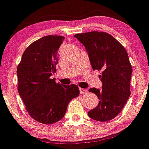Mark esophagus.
Instances as JSON below:
<instances>
[{
  "mask_svg": "<svg viewBox=\"0 0 149 149\" xmlns=\"http://www.w3.org/2000/svg\"><path fill=\"white\" fill-rule=\"evenodd\" d=\"M87 92H88V90L86 88H80V94H84V93H86Z\"/></svg>",
  "mask_w": 149,
  "mask_h": 149,
  "instance_id": "obj_1",
  "label": "esophagus"
}]
</instances>
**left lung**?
Wrapping results in <instances>:
<instances>
[{
	"label": "left lung",
	"mask_w": 149,
	"mask_h": 149,
	"mask_svg": "<svg viewBox=\"0 0 149 149\" xmlns=\"http://www.w3.org/2000/svg\"><path fill=\"white\" fill-rule=\"evenodd\" d=\"M85 46L93 70L101 71V90L92 88L99 104L88 115L97 121H110L118 116L130 96L132 68L125 48L105 32L91 31L74 35Z\"/></svg>",
	"instance_id": "left-lung-1"
}]
</instances>
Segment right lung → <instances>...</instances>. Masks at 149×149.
<instances>
[{
    "label": "right lung",
    "instance_id": "right-lung-1",
    "mask_svg": "<svg viewBox=\"0 0 149 149\" xmlns=\"http://www.w3.org/2000/svg\"><path fill=\"white\" fill-rule=\"evenodd\" d=\"M63 39L49 35L35 41L24 51L17 69L18 92L26 110L44 124L60 121L69 102L80 93L77 85H61L50 77L56 72L58 50Z\"/></svg>",
    "mask_w": 149,
    "mask_h": 149
}]
</instances>
